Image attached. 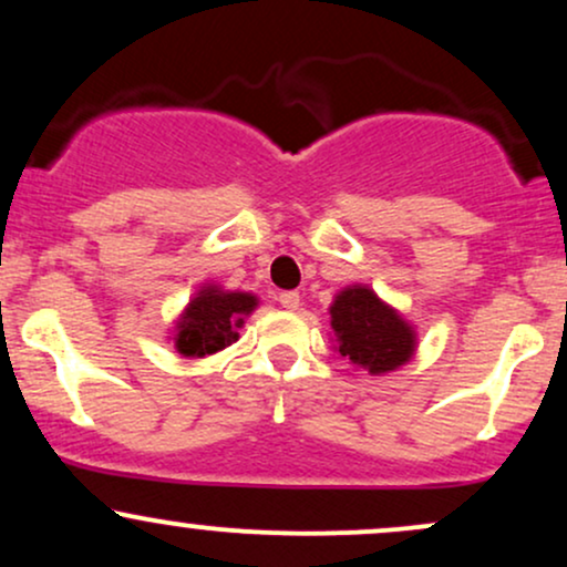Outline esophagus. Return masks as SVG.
<instances>
[{"instance_id":"34e87169","label":"esophagus","mask_w":567,"mask_h":567,"mask_svg":"<svg viewBox=\"0 0 567 567\" xmlns=\"http://www.w3.org/2000/svg\"><path fill=\"white\" fill-rule=\"evenodd\" d=\"M279 303H282V309L296 311L298 306H301V296H298L296 290H285V292H279Z\"/></svg>"}]
</instances>
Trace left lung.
Here are the masks:
<instances>
[{
	"label": "left lung",
	"mask_w": 567,
	"mask_h": 567,
	"mask_svg": "<svg viewBox=\"0 0 567 567\" xmlns=\"http://www.w3.org/2000/svg\"><path fill=\"white\" fill-rule=\"evenodd\" d=\"M336 351L370 375L389 373L410 362L415 330L394 306L383 303L368 285H349L330 306Z\"/></svg>",
	"instance_id": "left-lung-1"
}]
</instances>
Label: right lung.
Here are the masks:
<instances>
[{
    "label": "right lung",
    "instance_id": "1",
    "mask_svg": "<svg viewBox=\"0 0 567 567\" xmlns=\"http://www.w3.org/2000/svg\"><path fill=\"white\" fill-rule=\"evenodd\" d=\"M258 298L252 292L224 290L220 285H202L175 322V349L184 357H205L231 347L245 317L252 315Z\"/></svg>",
    "mask_w": 567,
    "mask_h": 567
}]
</instances>
